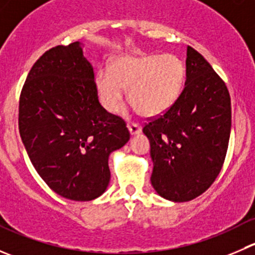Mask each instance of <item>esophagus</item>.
Returning <instances> with one entry per match:
<instances>
[{"label":"esophagus","instance_id":"1","mask_svg":"<svg viewBox=\"0 0 255 255\" xmlns=\"http://www.w3.org/2000/svg\"><path fill=\"white\" fill-rule=\"evenodd\" d=\"M127 127H128V130H129V133H130V134H132V135L139 134V133L142 132V127H140L139 125H137V123L130 122V123H128Z\"/></svg>","mask_w":255,"mask_h":255}]
</instances>
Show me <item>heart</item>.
Instances as JSON below:
<instances>
[{
  "mask_svg": "<svg viewBox=\"0 0 255 255\" xmlns=\"http://www.w3.org/2000/svg\"><path fill=\"white\" fill-rule=\"evenodd\" d=\"M185 80L186 69L175 55H123L116 58L110 69L97 71L95 86L106 111H117L123 89H128L133 109L145 117H155L176 104Z\"/></svg>",
  "mask_w": 255,
  "mask_h": 255,
  "instance_id": "1",
  "label": "heart"
}]
</instances>
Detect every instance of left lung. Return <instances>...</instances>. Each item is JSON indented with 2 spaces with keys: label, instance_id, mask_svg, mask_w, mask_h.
<instances>
[{
  "label": "left lung",
  "instance_id": "1",
  "mask_svg": "<svg viewBox=\"0 0 255 255\" xmlns=\"http://www.w3.org/2000/svg\"><path fill=\"white\" fill-rule=\"evenodd\" d=\"M231 113L223 80L199 51L187 47L181 96L143 128L153 160L150 181L161 197L186 202L213 184L227 153Z\"/></svg>",
  "mask_w": 255,
  "mask_h": 255
}]
</instances>
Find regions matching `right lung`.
Returning <instances> with one entry per match:
<instances>
[{
	"label": "right lung",
	"mask_w": 255,
	"mask_h": 255,
	"mask_svg": "<svg viewBox=\"0 0 255 255\" xmlns=\"http://www.w3.org/2000/svg\"><path fill=\"white\" fill-rule=\"evenodd\" d=\"M18 126L39 176L74 201L106 191L110 154L129 140L125 121L99 102L80 42L49 49L35 61L20 92Z\"/></svg>",
	"instance_id": "add662e5"
}]
</instances>
